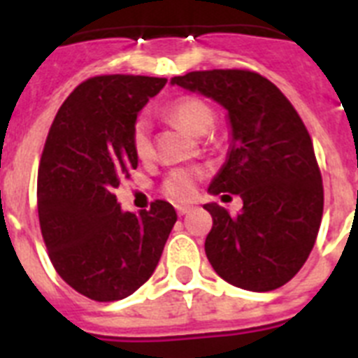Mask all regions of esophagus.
Wrapping results in <instances>:
<instances>
[{
  "label": "esophagus",
  "instance_id": "34e87169",
  "mask_svg": "<svg viewBox=\"0 0 358 358\" xmlns=\"http://www.w3.org/2000/svg\"><path fill=\"white\" fill-rule=\"evenodd\" d=\"M176 210H177V213H179V215H181V217H182V215L189 213V211L194 210V208H192V206H186V204H177Z\"/></svg>",
  "mask_w": 358,
  "mask_h": 358
}]
</instances>
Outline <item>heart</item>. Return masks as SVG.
Segmentation results:
<instances>
[{"instance_id":"heart-1","label":"heart","mask_w":358,"mask_h":358,"mask_svg":"<svg viewBox=\"0 0 358 358\" xmlns=\"http://www.w3.org/2000/svg\"><path fill=\"white\" fill-rule=\"evenodd\" d=\"M169 115L179 122L186 131L195 136H204L215 127V113L204 100L195 96H182L170 106ZM132 148L136 156L145 159L150 156L152 140L150 125L145 118H140L132 129ZM202 172L197 169H179L173 170L164 179L163 189L173 201H189L197 192Z\"/></svg>"}]
</instances>
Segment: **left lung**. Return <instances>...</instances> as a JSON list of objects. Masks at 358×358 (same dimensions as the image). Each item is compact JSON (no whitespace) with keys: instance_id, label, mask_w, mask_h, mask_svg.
Listing matches in <instances>:
<instances>
[{"instance_id":"1","label":"left lung","mask_w":358,"mask_h":358,"mask_svg":"<svg viewBox=\"0 0 358 358\" xmlns=\"http://www.w3.org/2000/svg\"><path fill=\"white\" fill-rule=\"evenodd\" d=\"M172 85L226 109L229 148L211 195L242 197L231 217L217 202L206 256L218 276L252 292L285 285L308 258L322 217V179L305 123L271 80L243 69L192 71Z\"/></svg>"}]
</instances>
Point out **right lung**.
I'll return each instance as SVG.
<instances>
[{"label":"right lung","instance_id":"right-lung-1","mask_svg":"<svg viewBox=\"0 0 358 358\" xmlns=\"http://www.w3.org/2000/svg\"><path fill=\"white\" fill-rule=\"evenodd\" d=\"M164 84L141 75L82 82L46 138L37 176L41 233L59 276L94 301H118L140 289L177 220L170 202L131 213L113 194L138 166L132 129Z\"/></svg>","mask_w":358,"mask_h":358}]
</instances>
